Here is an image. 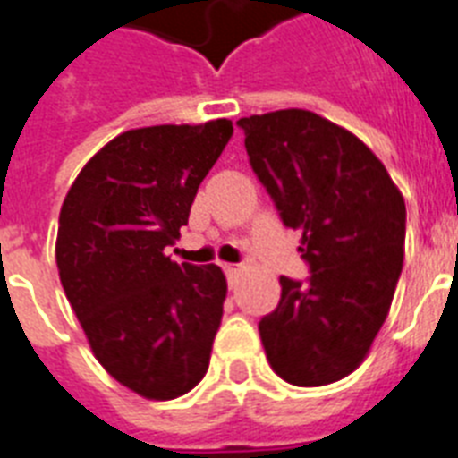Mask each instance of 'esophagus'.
I'll list each match as a JSON object with an SVG mask.
<instances>
[{"label": "esophagus", "instance_id": "34e87169", "mask_svg": "<svg viewBox=\"0 0 458 458\" xmlns=\"http://www.w3.org/2000/svg\"><path fill=\"white\" fill-rule=\"evenodd\" d=\"M223 272H225V276H228V284H230V286H233V284H235L237 276H240V267H237V265L225 263V265H223Z\"/></svg>", "mask_w": 458, "mask_h": 458}]
</instances>
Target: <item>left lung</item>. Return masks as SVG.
<instances>
[{"instance_id":"obj_1","label":"left lung","mask_w":458,"mask_h":458,"mask_svg":"<svg viewBox=\"0 0 458 458\" xmlns=\"http://www.w3.org/2000/svg\"><path fill=\"white\" fill-rule=\"evenodd\" d=\"M249 163L284 225L301 230L307 284L279 276L282 298L259 330L272 370L324 386L363 363L389 317L405 256V199L363 141L328 118L282 109L237 121Z\"/></svg>"}]
</instances>
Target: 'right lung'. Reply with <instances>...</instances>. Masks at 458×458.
<instances>
[{"mask_svg": "<svg viewBox=\"0 0 458 458\" xmlns=\"http://www.w3.org/2000/svg\"><path fill=\"white\" fill-rule=\"evenodd\" d=\"M228 118L128 130L79 172L60 209L55 260L95 359L148 401L205 377L228 282L218 265L174 263L199 183L228 140Z\"/></svg>", "mask_w": 458, "mask_h": 458, "instance_id": "right-lung-1", "label": "right lung"}]
</instances>
